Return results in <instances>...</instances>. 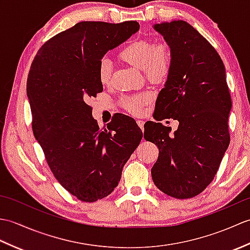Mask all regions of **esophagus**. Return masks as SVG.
<instances>
[{
	"mask_svg": "<svg viewBox=\"0 0 250 250\" xmlns=\"http://www.w3.org/2000/svg\"><path fill=\"white\" fill-rule=\"evenodd\" d=\"M136 122H137V125H139L142 130H144V121H143V120H137Z\"/></svg>",
	"mask_w": 250,
	"mask_h": 250,
	"instance_id": "34e87169",
	"label": "esophagus"
}]
</instances>
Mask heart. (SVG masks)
I'll list each match as a JSON object with an SVG mask.
<instances>
[{"label":"heart","instance_id":"obj_1","mask_svg":"<svg viewBox=\"0 0 250 250\" xmlns=\"http://www.w3.org/2000/svg\"><path fill=\"white\" fill-rule=\"evenodd\" d=\"M119 58L129 65L144 72L147 81L152 83H161L167 78L172 67V48L167 42L153 43L148 39H139L130 42L119 51ZM111 64L107 59L99 63L98 77L103 86H107L111 79ZM149 95L139 93L125 97L122 104L132 114H140Z\"/></svg>","mask_w":250,"mask_h":250}]
</instances>
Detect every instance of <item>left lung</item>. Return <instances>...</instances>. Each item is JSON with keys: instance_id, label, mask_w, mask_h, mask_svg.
Masks as SVG:
<instances>
[{"instance_id": "obj_1", "label": "left lung", "mask_w": 250, "mask_h": 250, "mask_svg": "<svg viewBox=\"0 0 250 250\" xmlns=\"http://www.w3.org/2000/svg\"><path fill=\"white\" fill-rule=\"evenodd\" d=\"M153 29L172 48L171 72L158 94L153 118L179 124L173 134L161 122L145 124V140L159 148L151 176L166 194L193 198L213 182L230 144L232 101L226 68L209 42L186 21L157 23Z\"/></svg>"}]
</instances>
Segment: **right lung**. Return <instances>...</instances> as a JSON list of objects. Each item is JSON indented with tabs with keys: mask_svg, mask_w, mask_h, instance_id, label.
Masks as SVG:
<instances>
[{
	"mask_svg": "<svg viewBox=\"0 0 250 250\" xmlns=\"http://www.w3.org/2000/svg\"><path fill=\"white\" fill-rule=\"evenodd\" d=\"M139 29L136 21H82L47 41L30 67L26 94L35 139L58 182L83 202L113 192L143 137L125 115L100 129L88 105L103 91L100 61Z\"/></svg>",
	"mask_w": 250,
	"mask_h": 250,
	"instance_id": "add662e5",
	"label": "right lung"
}]
</instances>
